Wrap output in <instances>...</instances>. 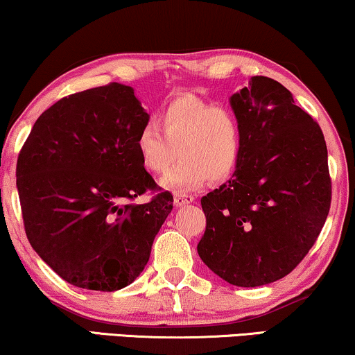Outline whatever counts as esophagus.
Masks as SVG:
<instances>
[{
  "mask_svg": "<svg viewBox=\"0 0 355 355\" xmlns=\"http://www.w3.org/2000/svg\"><path fill=\"white\" fill-rule=\"evenodd\" d=\"M196 200V197L192 196V193H182V192H176L174 193V207H184V205H189V203H192Z\"/></svg>",
  "mask_w": 355,
  "mask_h": 355,
  "instance_id": "obj_1",
  "label": "esophagus"
}]
</instances>
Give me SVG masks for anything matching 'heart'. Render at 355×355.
<instances>
[{
	"label": "heart",
	"mask_w": 355,
	"mask_h": 355,
	"mask_svg": "<svg viewBox=\"0 0 355 355\" xmlns=\"http://www.w3.org/2000/svg\"><path fill=\"white\" fill-rule=\"evenodd\" d=\"M140 162L162 179L168 191H196L208 179L226 181L236 171L242 153V129L234 111L196 96H179L158 113V128L145 124L135 139ZM178 152L176 153L175 150Z\"/></svg>",
	"instance_id": "b5f03b06"
}]
</instances>
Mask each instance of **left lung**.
<instances>
[{"label":"left lung","mask_w":355,"mask_h":355,"mask_svg":"<svg viewBox=\"0 0 355 355\" xmlns=\"http://www.w3.org/2000/svg\"><path fill=\"white\" fill-rule=\"evenodd\" d=\"M242 129L230 181L202 197L197 245L213 273L239 288L275 283L317 241L331 203L328 150L320 125L273 79L255 76L230 98Z\"/></svg>","instance_id":"left-lung-1"}]
</instances>
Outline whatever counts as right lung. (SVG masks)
<instances>
[{
    "label": "right lung",
    "mask_w": 355,
    "mask_h": 355,
    "mask_svg": "<svg viewBox=\"0 0 355 355\" xmlns=\"http://www.w3.org/2000/svg\"><path fill=\"white\" fill-rule=\"evenodd\" d=\"M148 119L132 87L113 82L43 111L19 153L27 239L77 288L111 293L132 283L173 210L169 192L121 207L124 198L157 189L135 148Z\"/></svg>",
    "instance_id": "1"
}]
</instances>
